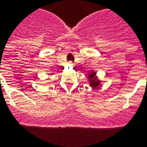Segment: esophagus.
<instances>
[{
  "label": "esophagus",
  "mask_w": 147,
  "mask_h": 147,
  "mask_svg": "<svg viewBox=\"0 0 147 147\" xmlns=\"http://www.w3.org/2000/svg\"><path fill=\"white\" fill-rule=\"evenodd\" d=\"M68 66H69V67H72V66H74V63H72V61H69V62H68Z\"/></svg>",
  "instance_id": "1"
}]
</instances>
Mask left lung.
<instances>
[{
    "instance_id": "8db88e82",
    "label": "left lung",
    "mask_w": 147,
    "mask_h": 147,
    "mask_svg": "<svg viewBox=\"0 0 147 147\" xmlns=\"http://www.w3.org/2000/svg\"><path fill=\"white\" fill-rule=\"evenodd\" d=\"M95 75V72H92V73L89 74V77H88L89 78V81H90V86L94 88L97 87V86L100 85V81H98Z\"/></svg>"
}]
</instances>
